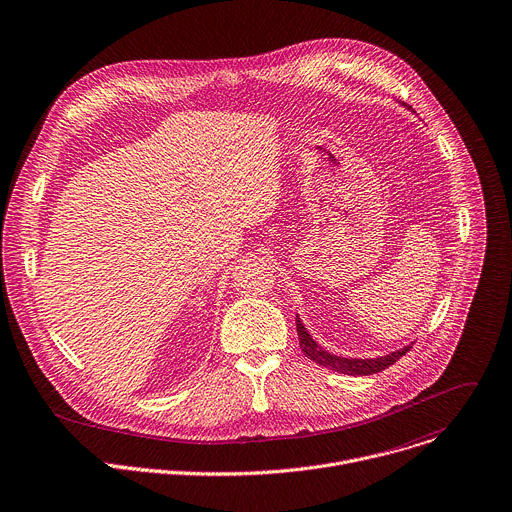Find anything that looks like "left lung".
I'll use <instances>...</instances> for the list:
<instances>
[{
    "instance_id": "obj_1",
    "label": "left lung",
    "mask_w": 512,
    "mask_h": 512,
    "mask_svg": "<svg viewBox=\"0 0 512 512\" xmlns=\"http://www.w3.org/2000/svg\"><path fill=\"white\" fill-rule=\"evenodd\" d=\"M402 106H406L408 110H412L406 102H402ZM295 323H297V335H299V348L301 352L313 360L319 366H325L337 374H348V376H372L378 374L382 370H386L388 366H392L394 362H398L412 346H404L392 354L386 356H378V358H344L337 354H329L327 350H323L315 339L311 337V333L307 331V327L301 323V317L295 313Z\"/></svg>"
}]
</instances>
